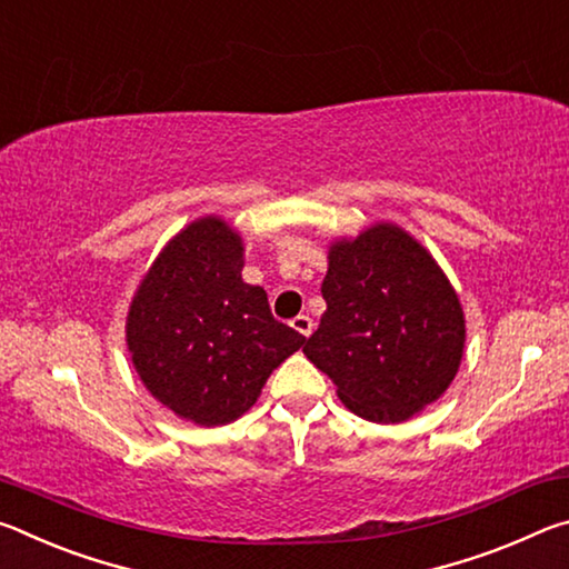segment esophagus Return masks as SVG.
<instances>
[{
  "label": "esophagus",
  "mask_w": 569,
  "mask_h": 569,
  "mask_svg": "<svg viewBox=\"0 0 569 569\" xmlns=\"http://www.w3.org/2000/svg\"><path fill=\"white\" fill-rule=\"evenodd\" d=\"M291 326H293V329L298 331V333H301V336H306V339H308V336H311V331H313V321L311 319H308V316H296V319L291 321Z\"/></svg>",
  "instance_id": "esophagus-1"
}]
</instances>
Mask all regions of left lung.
Listing matches in <instances>:
<instances>
[{"instance_id":"1","label":"left lung","mask_w":569,"mask_h":569,"mask_svg":"<svg viewBox=\"0 0 569 569\" xmlns=\"http://www.w3.org/2000/svg\"><path fill=\"white\" fill-rule=\"evenodd\" d=\"M326 311L303 353L353 413L399 423L437 401L465 353V311L417 238L373 223L329 246Z\"/></svg>"}]
</instances>
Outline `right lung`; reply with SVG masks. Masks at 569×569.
I'll return each instance as SVG.
<instances>
[{"mask_svg": "<svg viewBox=\"0 0 569 569\" xmlns=\"http://www.w3.org/2000/svg\"><path fill=\"white\" fill-rule=\"evenodd\" d=\"M243 238L223 218L192 220L160 250L132 296L124 339L140 381L200 427L236 421L303 336L273 319L240 278Z\"/></svg>", "mask_w": 569, "mask_h": 569, "instance_id": "1", "label": "right lung"}]
</instances>
